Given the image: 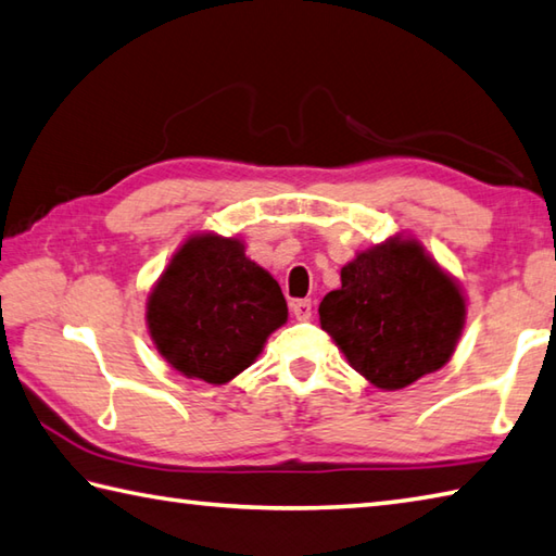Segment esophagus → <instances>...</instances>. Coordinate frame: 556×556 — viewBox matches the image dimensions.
<instances>
[{"mask_svg":"<svg viewBox=\"0 0 556 556\" xmlns=\"http://www.w3.org/2000/svg\"><path fill=\"white\" fill-rule=\"evenodd\" d=\"M292 314H295V319H300V321L312 319V300H295V302H292Z\"/></svg>","mask_w":556,"mask_h":556,"instance_id":"1","label":"esophagus"}]
</instances>
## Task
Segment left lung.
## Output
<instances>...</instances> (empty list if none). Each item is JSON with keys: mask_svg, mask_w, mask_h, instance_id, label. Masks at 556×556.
Listing matches in <instances>:
<instances>
[{"mask_svg": "<svg viewBox=\"0 0 556 556\" xmlns=\"http://www.w3.org/2000/svg\"><path fill=\"white\" fill-rule=\"evenodd\" d=\"M321 329L380 390L441 370L465 327L457 282L414 239H390L341 268L319 305Z\"/></svg>", "mask_w": 556, "mask_h": 556, "instance_id": "1", "label": "left lung"}]
</instances>
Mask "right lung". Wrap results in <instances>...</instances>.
<instances>
[{
  "label": "right lung",
  "instance_id": "obj_1",
  "mask_svg": "<svg viewBox=\"0 0 556 556\" xmlns=\"http://www.w3.org/2000/svg\"><path fill=\"white\" fill-rule=\"evenodd\" d=\"M286 319L280 286L235 237L188 239L148 300L156 351L181 375L211 384L247 370Z\"/></svg>",
  "mask_w": 556,
  "mask_h": 556
}]
</instances>
